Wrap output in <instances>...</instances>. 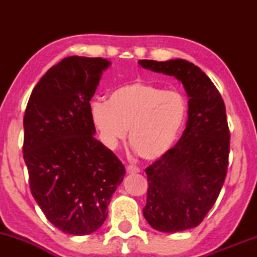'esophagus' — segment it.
I'll use <instances>...</instances> for the list:
<instances>
[{"label": "esophagus", "instance_id": "34e87169", "mask_svg": "<svg viewBox=\"0 0 257 257\" xmlns=\"http://www.w3.org/2000/svg\"><path fill=\"white\" fill-rule=\"evenodd\" d=\"M139 172H140V169H139L138 167H135V166H128V167H126V173H128V174H137Z\"/></svg>", "mask_w": 257, "mask_h": 257}]
</instances>
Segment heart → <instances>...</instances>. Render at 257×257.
Instances as JSON below:
<instances>
[{
  "mask_svg": "<svg viewBox=\"0 0 257 257\" xmlns=\"http://www.w3.org/2000/svg\"><path fill=\"white\" fill-rule=\"evenodd\" d=\"M90 114L106 146L116 147L131 129V145L143 158L155 161L173 149L184 131L187 99L145 81L119 85L107 101H94Z\"/></svg>",
  "mask_w": 257,
  "mask_h": 257,
  "instance_id": "1",
  "label": "heart"
}]
</instances>
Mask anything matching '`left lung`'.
<instances>
[{
	"mask_svg": "<svg viewBox=\"0 0 257 257\" xmlns=\"http://www.w3.org/2000/svg\"><path fill=\"white\" fill-rule=\"evenodd\" d=\"M144 69L174 76L188 95L184 134L145 172L149 181L143 213L161 232L197 227L219 197L228 167L229 129L221 94L198 66L184 59L139 60Z\"/></svg>",
	"mask_w": 257,
	"mask_h": 257,
	"instance_id": "8db88e82",
	"label": "left lung"
}]
</instances>
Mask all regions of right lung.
<instances>
[{
    "mask_svg": "<svg viewBox=\"0 0 257 257\" xmlns=\"http://www.w3.org/2000/svg\"><path fill=\"white\" fill-rule=\"evenodd\" d=\"M110 65L102 58H65L40 79L26 106L23 153L32 197L67 234H90L102 226L125 174L94 138L90 114L89 101Z\"/></svg>",
    "mask_w": 257,
    "mask_h": 257,
    "instance_id": "right-lung-1",
    "label": "right lung"
}]
</instances>
